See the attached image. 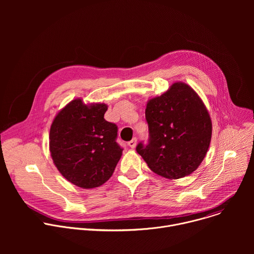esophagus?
Instances as JSON below:
<instances>
[{
  "label": "esophagus",
  "mask_w": 254,
  "mask_h": 254,
  "mask_svg": "<svg viewBox=\"0 0 254 254\" xmlns=\"http://www.w3.org/2000/svg\"><path fill=\"white\" fill-rule=\"evenodd\" d=\"M127 144H128V147H129V148L134 149V148H135V146H136V138H135V137H133L131 140H129V141L127 142Z\"/></svg>",
  "instance_id": "1"
}]
</instances>
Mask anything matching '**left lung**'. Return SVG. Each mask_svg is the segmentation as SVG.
Returning <instances> with one entry per match:
<instances>
[{"mask_svg": "<svg viewBox=\"0 0 254 254\" xmlns=\"http://www.w3.org/2000/svg\"><path fill=\"white\" fill-rule=\"evenodd\" d=\"M149 143L136 152L149 168L167 179L192 174L204 160L212 136V122L197 92L187 83L175 82L147 103Z\"/></svg>", "mask_w": 254, "mask_h": 254, "instance_id": "obj_1", "label": "left lung"}]
</instances>
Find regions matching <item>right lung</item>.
I'll return each instance as SVG.
<instances>
[{
    "instance_id": "1",
    "label": "right lung",
    "mask_w": 254,
    "mask_h": 254,
    "mask_svg": "<svg viewBox=\"0 0 254 254\" xmlns=\"http://www.w3.org/2000/svg\"><path fill=\"white\" fill-rule=\"evenodd\" d=\"M105 103L75 98L56 115L50 127L49 150L55 167L73 185L92 189L110 179L122 157L118 127L104 120Z\"/></svg>"
}]
</instances>
